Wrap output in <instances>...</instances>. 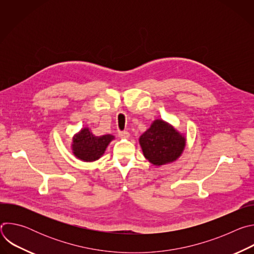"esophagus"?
Masks as SVG:
<instances>
[{
  "instance_id": "esophagus-1",
  "label": "esophagus",
  "mask_w": 254,
  "mask_h": 254,
  "mask_svg": "<svg viewBox=\"0 0 254 254\" xmlns=\"http://www.w3.org/2000/svg\"><path fill=\"white\" fill-rule=\"evenodd\" d=\"M119 136L122 137V138H128L129 137V133H128V131H126V130L120 131L119 132Z\"/></svg>"
}]
</instances>
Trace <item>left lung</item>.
Instances as JSON below:
<instances>
[{"instance_id":"8db88e82","label":"left lung","mask_w":254,"mask_h":254,"mask_svg":"<svg viewBox=\"0 0 254 254\" xmlns=\"http://www.w3.org/2000/svg\"><path fill=\"white\" fill-rule=\"evenodd\" d=\"M187 138L171 124L157 119L138 138L142 154L154 166L177 161L183 154Z\"/></svg>"}]
</instances>
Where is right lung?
I'll list each match as a JSON object with an SVG mask.
<instances>
[{
    "label": "right lung",
    "mask_w": 254,
    "mask_h": 254,
    "mask_svg": "<svg viewBox=\"0 0 254 254\" xmlns=\"http://www.w3.org/2000/svg\"><path fill=\"white\" fill-rule=\"evenodd\" d=\"M115 139L112 134L95 135L87 127L76 132L71 141V150L78 160L91 163L100 159L108 144Z\"/></svg>",
    "instance_id": "1"
}]
</instances>
